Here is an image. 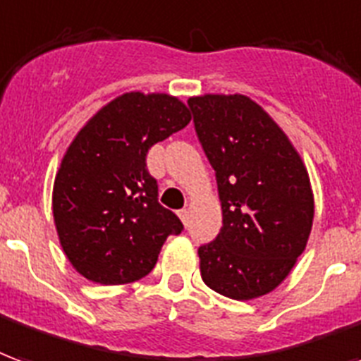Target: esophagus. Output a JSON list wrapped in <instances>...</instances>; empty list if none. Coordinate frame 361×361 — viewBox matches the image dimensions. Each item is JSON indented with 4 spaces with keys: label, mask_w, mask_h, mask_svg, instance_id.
Here are the masks:
<instances>
[{
    "label": "esophagus",
    "mask_w": 361,
    "mask_h": 361,
    "mask_svg": "<svg viewBox=\"0 0 361 361\" xmlns=\"http://www.w3.org/2000/svg\"><path fill=\"white\" fill-rule=\"evenodd\" d=\"M178 216H180L181 221H183V226H188V224H189V210H188V208H181L180 212H178Z\"/></svg>",
    "instance_id": "1"
}]
</instances>
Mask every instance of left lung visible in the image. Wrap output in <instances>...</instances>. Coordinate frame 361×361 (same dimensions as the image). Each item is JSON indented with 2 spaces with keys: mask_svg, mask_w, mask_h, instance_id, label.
<instances>
[{
  "mask_svg": "<svg viewBox=\"0 0 361 361\" xmlns=\"http://www.w3.org/2000/svg\"><path fill=\"white\" fill-rule=\"evenodd\" d=\"M188 105L216 172L224 218L218 237L199 248L202 281L233 300L268 295L308 243V170L287 133L247 95L207 93Z\"/></svg>",
  "mask_w": 361,
  "mask_h": 361,
  "instance_id": "1",
  "label": "left lung"
}]
</instances>
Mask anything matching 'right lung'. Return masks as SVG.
Segmentation results:
<instances>
[{
    "mask_svg": "<svg viewBox=\"0 0 361 361\" xmlns=\"http://www.w3.org/2000/svg\"><path fill=\"white\" fill-rule=\"evenodd\" d=\"M168 93L130 92L99 109L66 149L53 185L59 241L80 276L101 285L145 277L168 235L183 229L159 202L149 149L188 126Z\"/></svg>",
    "mask_w": 361,
    "mask_h": 361,
    "instance_id": "right-lung-1",
    "label": "right lung"
}]
</instances>
